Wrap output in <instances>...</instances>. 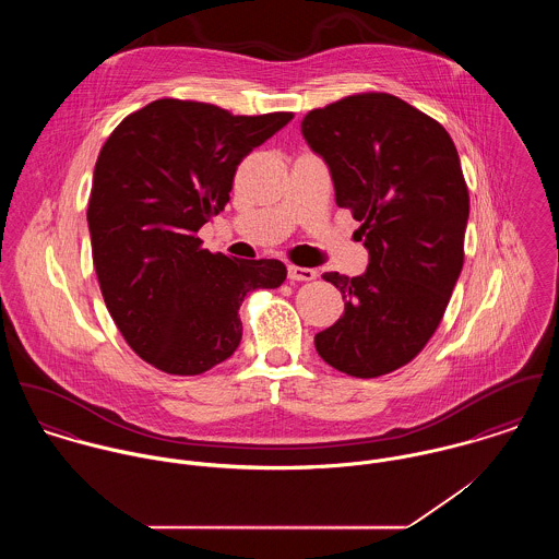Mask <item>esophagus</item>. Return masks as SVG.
<instances>
[{
  "label": "esophagus",
  "mask_w": 559,
  "mask_h": 559,
  "mask_svg": "<svg viewBox=\"0 0 559 559\" xmlns=\"http://www.w3.org/2000/svg\"><path fill=\"white\" fill-rule=\"evenodd\" d=\"M317 271L308 266H288V280L290 282H312L317 280Z\"/></svg>",
  "instance_id": "esophagus-1"
}]
</instances>
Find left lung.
I'll return each mask as SVG.
<instances>
[{"label":"left lung","mask_w":559,"mask_h":559,"mask_svg":"<svg viewBox=\"0 0 559 559\" xmlns=\"http://www.w3.org/2000/svg\"><path fill=\"white\" fill-rule=\"evenodd\" d=\"M301 131L370 251L364 275H322L346 304L317 333V350L348 377L390 374L428 344L465 262L469 191L456 146L441 122L388 92L312 109Z\"/></svg>","instance_id":"1"}]
</instances>
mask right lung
<instances>
[{"label":"right lung","instance_id":"1","mask_svg":"<svg viewBox=\"0 0 559 559\" xmlns=\"http://www.w3.org/2000/svg\"><path fill=\"white\" fill-rule=\"evenodd\" d=\"M293 116L159 98L103 144L87 202L96 277L127 344L160 372L195 377L226 361L242 299L284 284L280 260L213 253L198 230L230 202L240 160Z\"/></svg>","mask_w":559,"mask_h":559}]
</instances>
